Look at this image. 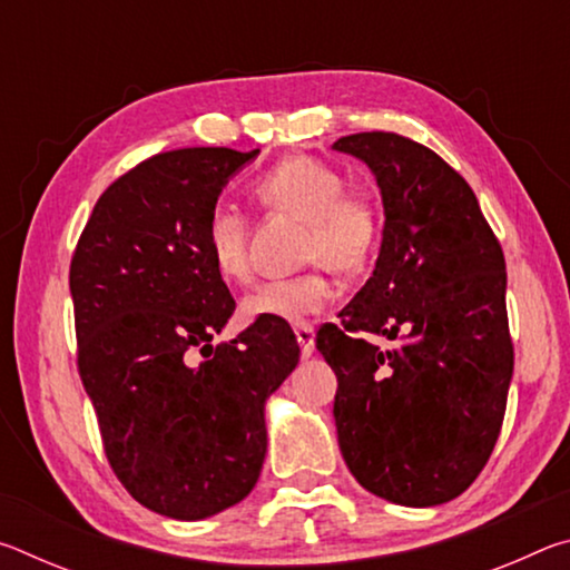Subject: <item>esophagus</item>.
<instances>
[{
    "label": "esophagus",
    "mask_w": 570,
    "mask_h": 570,
    "mask_svg": "<svg viewBox=\"0 0 570 570\" xmlns=\"http://www.w3.org/2000/svg\"><path fill=\"white\" fill-rule=\"evenodd\" d=\"M294 334H296L298 346H302V356H304V360H308V356L314 354V330H312V326L304 324V326H296Z\"/></svg>",
    "instance_id": "obj_1"
}]
</instances>
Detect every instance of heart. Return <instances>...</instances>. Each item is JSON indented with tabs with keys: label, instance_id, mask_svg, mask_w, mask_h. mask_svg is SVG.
<instances>
[{
	"label": "heart",
	"instance_id": "heart-1",
	"mask_svg": "<svg viewBox=\"0 0 570 570\" xmlns=\"http://www.w3.org/2000/svg\"><path fill=\"white\" fill-rule=\"evenodd\" d=\"M344 176L308 156L286 158L258 178L256 198L272 210L304 218L306 262L336 274H356L380 240V210L360 190H344ZM206 246L216 272L230 284L250 278V230L244 210L216 204L206 220ZM336 288L322 272L272 278L244 296L240 312L250 322L302 324L334 304Z\"/></svg>",
	"mask_w": 570,
	"mask_h": 570
}]
</instances>
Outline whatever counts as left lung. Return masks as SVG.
Returning a JSON list of instances; mask_svg holds the SVG:
<instances>
[{
  "label": "left lung",
  "instance_id": "left-lung-1",
  "mask_svg": "<svg viewBox=\"0 0 570 570\" xmlns=\"http://www.w3.org/2000/svg\"><path fill=\"white\" fill-rule=\"evenodd\" d=\"M377 180L384 228L372 276L324 324L334 420L364 490L407 508L458 498L485 468L513 380L505 258L475 193L438 153L394 132L332 146ZM366 335L401 342L380 351Z\"/></svg>",
  "mask_w": 570,
  "mask_h": 570
}]
</instances>
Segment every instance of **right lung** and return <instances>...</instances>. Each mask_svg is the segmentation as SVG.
I'll list each match as a JSON object with an SVG mask.
<instances>
[{"instance_id":"1","label":"right lung","mask_w":570,"mask_h":570,"mask_svg":"<svg viewBox=\"0 0 570 570\" xmlns=\"http://www.w3.org/2000/svg\"><path fill=\"white\" fill-rule=\"evenodd\" d=\"M258 150L160 153L102 193L70 266L77 364L105 455L153 513L204 520L244 500L266 458V400L296 370L292 326L214 344L236 302L206 220Z\"/></svg>"}]
</instances>
